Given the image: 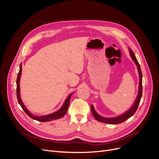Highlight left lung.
Listing matches in <instances>:
<instances>
[{
    "mask_svg": "<svg viewBox=\"0 0 159 159\" xmlns=\"http://www.w3.org/2000/svg\"><path fill=\"white\" fill-rule=\"evenodd\" d=\"M129 50L130 56L137 66V69H138V73H139V77L138 93L134 103L133 104L132 107L128 111H127L124 114H122L117 117H105L101 116L95 111V110L93 107V105H91V110L92 112V114H93V117L95 118V119L97 120L98 121H100V122H102L103 123H106V124H111V125L120 124V123L125 122V120L128 119L129 117H131L136 112V111L138 109V107L141 98H142V70H141V69H140L139 64L134 56V54L132 51V50H131L130 48H129Z\"/></svg>",
    "mask_w": 159,
    "mask_h": 159,
    "instance_id": "obj_1",
    "label": "left lung"
}]
</instances>
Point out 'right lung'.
Here are the masks:
<instances>
[{
    "label": "right lung",
    "instance_id": "add662e5",
    "mask_svg": "<svg viewBox=\"0 0 159 159\" xmlns=\"http://www.w3.org/2000/svg\"><path fill=\"white\" fill-rule=\"evenodd\" d=\"M21 70H22V64H20V71L18 75H17V80H16V84H17V89H16V93H17V100H18V102L20 103V105H21V107H22V109H23V111L26 112V114L30 117L31 118H32L33 119H34L38 121H40V122H48V121H50V120H56V119H60L61 117H62L66 113L69 105V102H70V98L71 95H73V93H70L67 98L66 99L65 102H64L62 106L57 111H56L54 113H52L48 115H45V116H34L33 114H32L25 107V105H24L23 102H22V100L21 98V96H20V78H21Z\"/></svg>",
    "mask_w": 159,
    "mask_h": 159
}]
</instances>
